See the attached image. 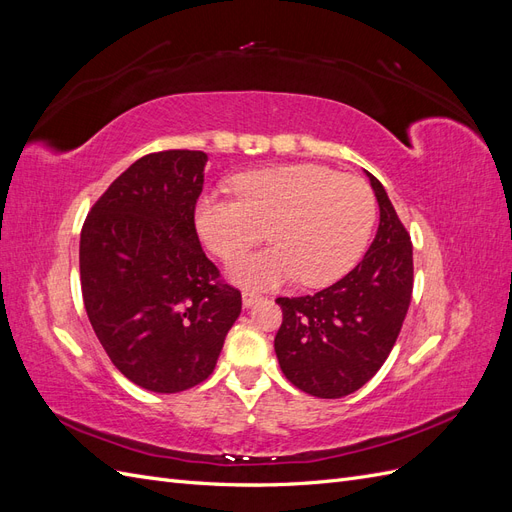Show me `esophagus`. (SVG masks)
<instances>
[{
  "label": "esophagus",
  "mask_w": 512,
  "mask_h": 512,
  "mask_svg": "<svg viewBox=\"0 0 512 512\" xmlns=\"http://www.w3.org/2000/svg\"><path fill=\"white\" fill-rule=\"evenodd\" d=\"M260 297L254 292H243V307H252L254 303H258Z\"/></svg>",
  "instance_id": "obj_1"
}]
</instances>
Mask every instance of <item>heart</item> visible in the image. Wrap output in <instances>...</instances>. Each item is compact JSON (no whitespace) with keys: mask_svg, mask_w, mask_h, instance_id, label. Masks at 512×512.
Listing matches in <instances>:
<instances>
[{"mask_svg":"<svg viewBox=\"0 0 512 512\" xmlns=\"http://www.w3.org/2000/svg\"><path fill=\"white\" fill-rule=\"evenodd\" d=\"M237 200L200 194L194 224L209 250L224 260L268 228L272 247L228 265L235 284L265 290L299 277L327 286L361 258L376 222L369 185L320 164H288L245 173L232 183Z\"/></svg>","mask_w":512,"mask_h":512,"instance_id":"1","label":"heart"}]
</instances>
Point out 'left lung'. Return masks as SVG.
Listing matches in <instances>:
<instances>
[{
	"label": "left lung",
	"mask_w": 512,
	"mask_h": 512,
	"mask_svg": "<svg viewBox=\"0 0 512 512\" xmlns=\"http://www.w3.org/2000/svg\"><path fill=\"white\" fill-rule=\"evenodd\" d=\"M376 194V239L350 273L307 297H280L284 320L275 354L297 389L337 399L359 391L391 354L412 299V243L384 185Z\"/></svg>",
	"instance_id": "1"
}]
</instances>
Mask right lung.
Listing matches in <instances>:
<instances>
[{
    "instance_id": "1",
    "label": "right lung",
    "mask_w": 512,
    "mask_h": 512,
    "mask_svg": "<svg viewBox=\"0 0 512 512\" xmlns=\"http://www.w3.org/2000/svg\"><path fill=\"white\" fill-rule=\"evenodd\" d=\"M207 153H149L108 185L81 232V288L108 359L141 389L179 393L211 376L241 314L200 247L194 207Z\"/></svg>"
}]
</instances>
